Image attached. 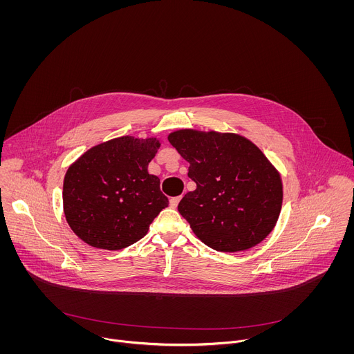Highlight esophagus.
I'll use <instances>...</instances> for the list:
<instances>
[{"label":"esophagus","instance_id":"esophagus-1","mask_svg":"<svg viewBox=\"0 0 354 354\" xmlns=\"http://www.w3.org/2000/svg\"><path fill=\"white\" fill-rule=\"evenodd\" d=\"M180 201H181V196H176V198H171V199H170V205H171L173 208H176V207L178 205Z\"/></svg>","mask_w":354,"mask_h":354}]
</instances>
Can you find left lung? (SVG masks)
<instances>
[{"mask_svg": "<svg viewBox=\"0 0 354 354\" xmlns=\"http://www.w3.org/2000/svg\"><path fill=\"white\" fill-rule=\"evenodd\" d=\"M167 139L189 162L188 177L196 183L178 211L207 247L240 252L272 232L282 207V180L251 140L195 129L171 132Z\"/></svg>", "mask_w": 354, "mask_h": 354, "instance_id": "8db88e82", "label": "left lung"}]
</instances>
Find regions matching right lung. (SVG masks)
<instances>
[{"label":"right lung","mask_w":354,"mask_h":354,"mask_svg":"<svg viewBox=\"0 0 354 354\" xmlns=\"http://www.w3.org/2000/svg\"><path fill=\"white\" fill-rule=\"evenodd\" d=\"M156 138L122 136L84 152L66 170L64 214L73 233L94 248L117 251L143 239L167 207L159 178L147 167Z\"/></svg>","instance_id":"1"}]
</instances>
